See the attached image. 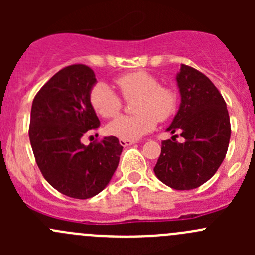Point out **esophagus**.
I'll return each instance as SVG.
<instances>
[{"instance_id": "obj_1", "label": "esophagus", "mask_w": 255, "mask_h": 255, "mask_svg": "<svg viewBox=\"0 0 255 255\" xmlns=\"http://www.w3.org/2000/svg\"><path fill=\"white\" fill-rule=\"evenodd\" d=\"M137 142L134 140H125V139H120V144L123 146H128V145H132V144H135Z\"/></svg>"}]
</instances>
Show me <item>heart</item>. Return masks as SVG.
<instances>
[{
  "mask_svg": "<svg viewBox=\"0 0 255 255\" xmlns=\"http://www.w3.org/2000/svg\"><path fill=\"white\" fill-rule=\"evenodd\" d=\"M126 100L137 97L135 116H118L107 125V133L125 140H138L156 127V118L164 121L176 110V95L171 89L160 86L158 80L146 71H132L116 79ZM90 102L102 117H113L120 112L122 100L105 82H97L90 91Z\"/></svg>",
  "mask_w": 255,
  "mask_h": 255,
  "instance_id": "heart-1",
  "label": "heart"
}]
</instances>
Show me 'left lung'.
Segmentation results:
<instances>
[{"label": "left lung", "instance_id": "8db88e82", "mask_svg": "<svg viewBox=\"0 0 255 255\" xmlns=\"http://www.w3.org/2000/svg\"><path fill=\"white\" fill-rule=\"evenodd\" d=\"M180 102L166 132L181 133L184 142H161L155 176L175 190H191L208 181L225 159L231 138L227 105L215 85L196 69L182 64L176 74Z\"/></svg>", "mask_w": 255, "mask_h": 255}]
</instances>
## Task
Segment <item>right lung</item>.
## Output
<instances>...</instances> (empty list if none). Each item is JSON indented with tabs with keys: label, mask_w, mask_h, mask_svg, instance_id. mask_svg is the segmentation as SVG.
I'll list each match as a JSON object with an SVG mask.
<instances>
[{
	"label": "right lung",
	"mask_w": 255,
	"mask_h": 255,
	"mask_svg": "<svg viewBox=\"0 0 255 255\" xmlns=\"http://www.w3.org/2000/svg\"><path fill=\"white\" fill-rule=\"evenodd\" d=\"M96 82L89 66H66L39 90L30 111L29 139L38 168L54 189L80 200L109 185L123 149L112 135L89 145L81 142L87 130L100 127L90 102Z\"/></svg>",
	"instance_id": "1"
}]
</instances>
